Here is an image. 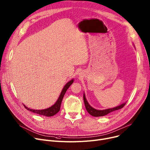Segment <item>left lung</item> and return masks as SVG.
Segmentation results:
<instances>
[{
    "label": "left lung",
    "mask_w": 150,
    "mask_h": 150,
    "mask_svg": "<svg viewBox=\"0 0 150 150\" xmlns=\"http://www.w3.org/2000/svg\"><path fill=\"white\" fill-rule=\"evenodd\" d=\"M83 100H84L85 106L86 111L88 112V113L90 114V115H91L94 117H100V116H104L105 115H107L108 114H109L111 112L121 109L122 108H123L125 106V105L126 103V102H124V103H123L118 105V106H117L116 107L105 109V110H100L95 109L91 106V105L89 104V103L88 102V101L86 99L85 93H83Z\"/></svg>",
    "instance_id": "8db88e82"
}]
</instances>
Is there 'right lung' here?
Wrapping results in <instances>:
<instances>
[{
  "label": "right lung",
  "mask_w": 150,
  "mask_h": 150,
  "mask_svg": "<svg viewBox=\"0 0 150 150\" xmlns=\"http://www.w3.org/2000/svg\"><path fill=\"white\" fill-rule=\"evenodd\" d=\"M73 82H74V79H73L71 81H69L68 83H66V85L63 88L56 102V103L53 105H52L51 107L48 108L43 109V110H33V109H30V108H28L27 107L25 106V105H23V106L25 107L26 110H28L30 111H31L33 112L39 114V115L47 116V117H50V116H54L59 111L60 106H61V103H62V101L66 91L68 89V88L73 83Z\"/></svg>",
  "instance_id": "1"
}]
</instances>
